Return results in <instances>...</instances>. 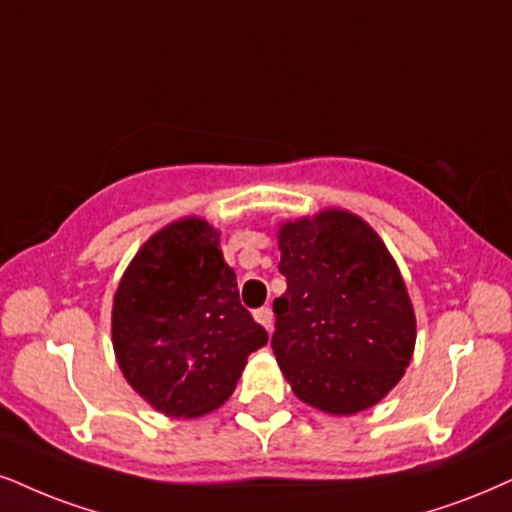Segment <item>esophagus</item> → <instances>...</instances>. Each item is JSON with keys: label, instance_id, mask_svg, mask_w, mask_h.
Listing matches in <instances>:
<instances>
[{"label": "esophagus", "instance_id": "1", "mask_svg": "<svg viewBox=\"0 0 512 512\" xmlns=\"http://www.w3.org/2000/svg\"><path fill=\"white\" fill-rule=\"evenodd\" d=\"M254 318H256V323L266 327V330L273 327V311H270L268 306H263V308H258V311H254Z\"/></svg>", "mask_w": 512, "mask_h": 512}]
</instances>
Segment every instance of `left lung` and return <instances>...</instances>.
<instances>
[{"label":"left lung","mask_w":512,"mask_h":512,"mask_svg":"<svg viewBox=\"0 0 512 512\" xmlns=\"http://www.w3.org/2000/svg\"><path fill=\"white\" fill-rule=\"evenodd\" d=\"M287 292L275 299L273 351L306 406L356 415L399 384L415 349V311L394 256L344 208L277 230Z\"/></svg>","instance_id":"left-lung-1"}]
</instances>
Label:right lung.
Listing matches in <instances>:
<instances>
[{"mask_svg":"<svg viewBox=\"0 0 512 512\" xmlns=\"http://www.w3.org/2000/svg\"><path fill=\"white\" fill-rule=\"evenodd\" d=\"M111 342L123 377L168 418H199L235 391L268 332L239 304L220 232L187 216L154 232L118 282Z\"/></svg>","mask_w":512,"mask_h":512,"instance_id":"right-lung-1","label":"right lung"}]
</instances>
